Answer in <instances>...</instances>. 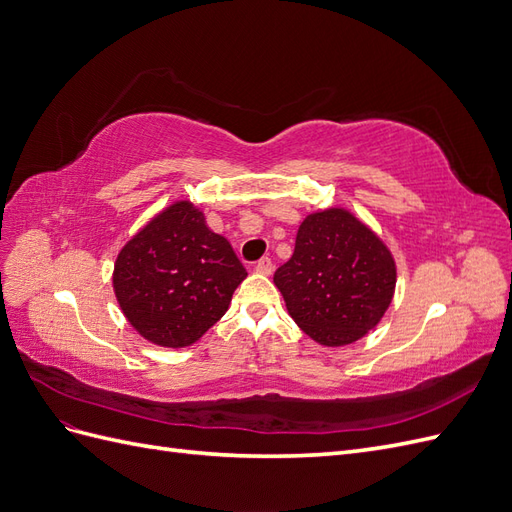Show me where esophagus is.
<instances>
[{
	"label": "esophagus",
	"mask_w": 512,
	"mask_h": 512,
	"mask_svg": "<svg viewBox=\"0 0 512 512\" xmlns=\"http://www.w3.org/2000/svg\"><path fill=\"white\" fill-rule=\"evenodd\" d=\"M256 271L262 273V275H271V271H273L271 258H260V260L256 262Z\"/></svg>",
	"instance_id": "34e87169"
}]
</instances>
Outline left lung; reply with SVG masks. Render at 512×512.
<instances>
[{
	"mask_svg": "<svg viewBox=\"0 0 512 512\" xmlns=\"http://www.w3.org/2000/svg\"><path fill=\"white\" fill-rule=\"evenodd\" d=\"M288 314L322 346L361 339L389 309L397 282L389 247L346 209L309 213L294 254L275 271Z\"/></svg>",
	"mask_w": 512,
	"mask_h": 512,
	"instance_id": "obj_1",
	"label": "left lung"
}]
</instances>
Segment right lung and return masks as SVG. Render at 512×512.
<instances>
[{"instance_id":"1","label":"right lung","mask_w":512,"mask_h":512,"mask_svg":"<svg viewBox=\"0 0 512 512\" xmlns=\"http://www.w3.org/2000/svg\"><path fill=\"white\" fill-rule=\"evenodd\" d=\"M247 271L190 200H177L121 247L113 288L123 316L151 344L183 348L230 305Z\"/></svg>"}]
</instances>
